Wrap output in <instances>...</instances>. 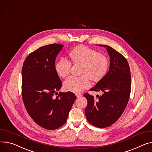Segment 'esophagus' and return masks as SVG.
Returning a JSON list of instances; mask_svg holds the SVG:
<instances>
[{
    "instance_id": "esophagus-1",
    "label": "esophagus",
    "mask_w": 152,
    "mask_h": 152,
    "mask_svg": "<svg viewBox=\"0 0 152 152\" xmlns=\"http://www.w3.org/2000/svg\"><path fill=\"white\" fill-rule=\"evenodd\" d=\"M75 96H77V98H78V97H80L81 96V93H76Z\"/></svg>"
}]
</instances>
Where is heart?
<instances>
[{"label": "heart", "instance_id": "1", "mask_svg": "<svg viewBox=\"0 0 152 152\" xmlns=\"http://www.w3.org/2000/svg\"><path fill=\"white\" fill-rule=\"evenodd\" d=\"M71 61L75 64H82L80 77L71 76L64 82L66 91L79 92L91 85L90 79L99 81L106 75L109 65L108 58L97 51L85 45L76 47L69 53ZM58 75L64 78L71 72V63L66 58H61L55 64Z\"/></svg>", "mask_w": 152, "mask_h": 152}]
</instances>
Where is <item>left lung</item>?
Instances as JSON below:
<instances>
[{"label": "left lung", "instance_id": "obj_1", "mask_svg": "<svg viewBox=\"0 0 152 152\" xmlns=\"http://www.w3.org/2000/svg\"><path fill=\"white\" fill-rule=\"evenodd\" d=\"M107 48L110 57L109 71L91 91H102L96 98L90 94L83 96L88 100L85 115L88 121L98 128H106L115 123L124 111L131 92V74L125 58L109 45Z\"/></svg>", "mask_w": 152, "mask_h": 152}]
</instances>
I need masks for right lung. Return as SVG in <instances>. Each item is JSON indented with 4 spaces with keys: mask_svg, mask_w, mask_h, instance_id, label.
Wrapping results in <instances>:
<instances>
[{
    "mask_svg": "<svg viewBox=\"0 0 152 152\" xmlns=\"http://www.w3.org/2000/svg\"><path fill=\"white\" fill-rule=\"evenodd\" d=\"M63 44H52L31 52L22 69V96L26 108L38 125L48 130L63 125L77 97L59 91L62 82L55 71V60ZM55 94L58 96L53 97Z\"/></svg>",
    "mask_w": 152,
    "mask_h": 152,
    "instance_id": "obj_1",
    "label": "right lung"
}]
</instances>
